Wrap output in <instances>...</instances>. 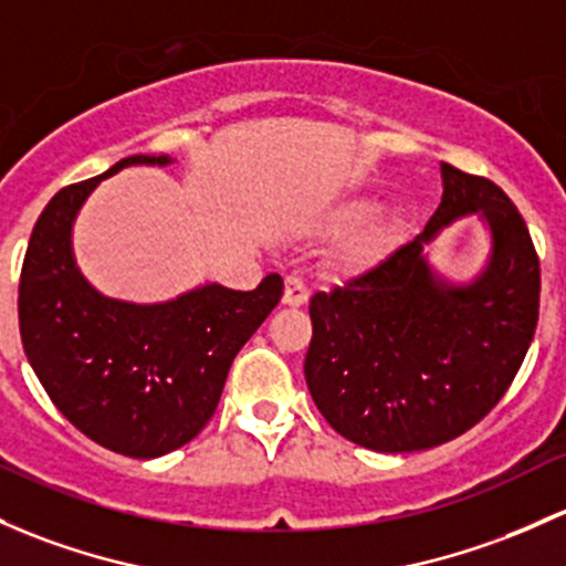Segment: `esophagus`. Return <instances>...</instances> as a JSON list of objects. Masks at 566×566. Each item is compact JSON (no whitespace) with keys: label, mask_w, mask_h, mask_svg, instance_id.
<instances>
[{"label":"esophagus","mask_w":566,"mask_h":566,"mask_svg":"<svg viewBox=\"0 0 566 566\" xmlns=\"http://www.w3.org/2000/svg\"><path fill=\"white\" fill-rule=\"evenodd\" d=\"M284 303H287V306H303V303L308 301V287L306 284H303V279L301 276H287L284 279V298H282Z\"/></svg>","instance_id":"obj_1"}]
</instances>
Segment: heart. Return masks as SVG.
<instances>
[{
	"instance_id": "obj_1",
	"label": "heart",
	"mask_w": 566,
	"mask_h": 566,
	"mask_svg": "<svg viewBox=\"0 0 566 566\" xmlns=\"http://www.w3.org/2000/svg\"><path fill=\"white\" fill-rule=\"evenodd\" d=\"M366 213H368V203H363V200H353V203L342 206L336 213H333L331 224L336 230H347L353 228V224H358ZM388 243H390V222H385V219H371V222L360 224L355 233L344 238V243L336 252V265L347 273L366 271V268H371L379 258H382Z\"/></svg>"
}]
</instances>
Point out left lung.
<instances>
[{
    "label": "left lung",
    "mask_w": 566,
    "mask_h": 566,
    "mask_svg": "<svg viewBox=\"0 0 566 566\" xmlns=\"http://www.w3.org/2000/svg\"><path fill=\"white\" fill-rule=\"evenodd\" d=\"M442 203L415 241L331 293H314L308 392L349 442L415 453L461 437L502 401L539 317V258L502 187L442 163ZM463 212H483L494 252L484 276L453 289L422 243Z\"/></svg>",
    "instance_id": "obj_1"
}]
</instances>
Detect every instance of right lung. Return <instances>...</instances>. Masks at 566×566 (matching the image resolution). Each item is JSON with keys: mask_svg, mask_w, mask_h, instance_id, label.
Returning a JSON list of instances; mask_svg holds the SVG:
<instances>
[{"mask_svg": "<svg viewBox=\"0 0 566 566\" xmlns=\"http://www.w3.org/2000/svg\"><path fill=\"white\" fill-rule=\"evenodd\" d=\"M168 163L165 154H135L59 189L34 222L18 284L23 353L53 407L92 442L129 458H159L203 431L238 349L284 293L279 273L252 293L206 284L159 306L88 287L70 252L81 203L124 165Z\"/></svg>", "mask_w": 566, "mask_h": 566, "instance_id": "1", "label": "right lung"}]
</instances>
